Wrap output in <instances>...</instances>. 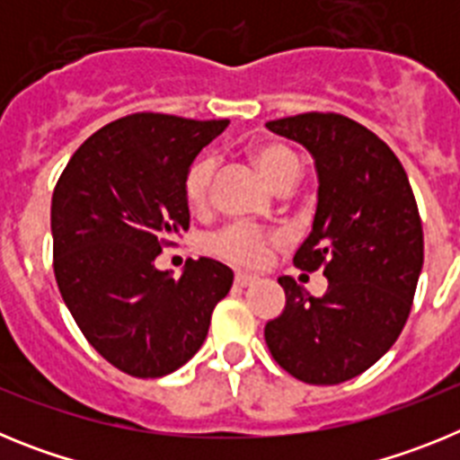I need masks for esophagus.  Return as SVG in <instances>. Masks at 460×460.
Returning <instances> with one entry per match:
<instances>
[{
    "label": "esophagus",
    "mask_w": 460,
    "mask_h": 460,
    "mask_svg": "<svg viewBox=\"0 0 460 460\" xmlns=\"http://www.w3.org/2000/svg\"><path fill=\"white\" fill-rule=\"evenodd\" d=\"M251 283H255V276L242 274V271H239V274H234V286L237 288H246V286H251Z\"/></svg>",
    "instance_id": "34e87169"
}]
</instances>
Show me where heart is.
I'll return each instance as SVG.
<instances>
[{
  "mask_svg": "<svg viewBox=\"0 0 460 460\" xmlns=\"http://www.w3.org/2000/svg\"><path fill=\"white\" fill-rule=\"evenodd\" d=\"M249 161L262 174V180L279 193H288L302 177V161L286 145L279 142H260L249 149ZM217 164L211 156L195 158L184 174V200L190 211L202 214L211 205ZM276 234L267 227L233 223L205 239V251L226 260L234 267H260L274 246Z\"/></svg>",
  "mask_w": 460,
  "mask_h": 460,
  "instance_id": "obj_1",
  "label": "heart"
}]
</instances>
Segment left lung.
Segmentation results:
<instances>
[{
    "mask_svg": "<svg viewBox=\"0 0 460 460\" xmlns=\"http://www.w3.org/2000/svg\"><path fill=\"white\" fill-rule=\"evenodd\" d=\"M315 158L318 209L295 267L327 276L313 296L280 276L286 308L265 327L271 357L308 385H339L371 368L408 323L424 265V230L396 154L367 126L336 112L267 121Z\"/></svg>",
    "mask_w": 460,
    "mask_h": 460,
    "instance_id": "obj_1",
    "label": "left lung"
}]
</instances>
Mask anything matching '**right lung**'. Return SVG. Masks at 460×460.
<instances>
[{
	"label": "right lung",
	"mask_w": 460,
	"mask_h": 460,
	"mask_svg": "<svg viewBox=\"0 0 460 460\" xmlns=\"http://www.w3.org/2000/svg\"><path fill=\"white\" fill-rule=\"evenodd\" d=\"M227 119L136 112L73 154L52 193V267L93 350L133 377H161L200 350L211 311L233 288L217 260L172 279L154 260L189 230L184 174Z\"/></svg>",
	"instance_id": "obj_1"
}]
</instances>
